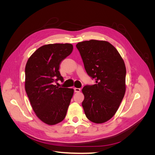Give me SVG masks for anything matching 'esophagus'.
<instances>
[{
	"label": "esophagus",
	"instance_id": "34e87169",
	"mask_svg": "<svg viewBox=\"0 0 155 155\" xmlns=\"http://www.w3.org/2000/svg\"><path fill=\"white\" fill-rule=\"evenodd\" d=\"M81 91V89L79 88H74V92H79Z\"/></svg>",
	"mask_w": 155,
	"mask_h": 155
}]
</instances>
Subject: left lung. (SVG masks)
Here are the masks:
<instances>
[{
  "instance_id": "obj_1",
  "label": "left lung",
  "mask_w": 155,
  "mask_h": 155,
  "mask_svg": "<svg viewBox=\"0 0 155 155\" xmlns=\"http://www.w3.org/2000/svg\"><path fill=\"white\" fill-rule=\"evenodd\" d=\"M76 47L85 70L96 84L82 89V102L87 118L102 124L113 117L125 93L126 68L122 58L109 42L90 40L78 43Z\"/></svg>"
}]
</instances>
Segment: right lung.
I'll list each match as a JSON object with an SVG mask.
<instances>
[{"label": "right lung", "mask_w": 155, "mask_h": 155, "mask_svg": "<svg viewBox=\"0 0 155 155\" xmlns=\"http://www.w3.org/2000/svg\"><path fill=\"white\" fill-rule=\"evenodd\" d=\"M71 44H49L41 46L28 60L25 67V91L36 116L52 125L66 116L74 89L58 87L63 82L59 71L61 62L72 53Z\"/></svg>", "instance_id": "add662e5"}]
</instances>
